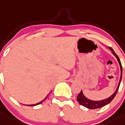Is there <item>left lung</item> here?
Returning <instances> with one entry per match:
<instances>
[{
	"instance_id": "1",
	"label": "left lung",
	"mask_w": 125,
	"mask_h": 125,
	"mask_svg": "<svg viewBox=\"0 0 125 125\" xmlns=\"http://www.w3.org/2000/svg\"><path fill=\"white\" fill-rule=\"evenodd\" d=\"M112 51H113V50L111 48H109ZM113 53L116 56V57L118 59V62H119V63L120 65V67H121V77H120V83L118 84V86L117 87L116 90L115 91L114 94H113L111 96H110L108 98L106 99H104V100L102 101H91L89 100V99H87L86 97H85V96L83 95V93H82V91H81V92L78 94L77 97V101L79 102V103L80 104H81L82 106H84L85 108H87L89 109H97V108H101L103 106H106V104H108L110 103L111 101L113 100L114 99V97H115V95L116 94L117 92L118 91V89H119V87H120V83H121V78H122V65H121V62H120V60L118 57V55L116 54L115 53V52H113Z\"/></svg>"
}]
</instances>
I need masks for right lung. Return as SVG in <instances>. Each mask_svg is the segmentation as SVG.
I'll return each mask as SVG.
<instances>
[{"label": "right lung", "instance_id": "add662e5", "mask_svg": "<svg viewBox=\"0 0 125 125\" xmlns=\"http://www.w3.org/2000/svg\"><path fill=\"white\" fill-rule=\"evenodd\" d=\"M47 97H48V95H47V96H46V98L44 99H43V100L42 101L40 102V103H37V104H31V105H28V106H36V105L40 104H41V103H43V102L44 101H45V99H46V98H47Z\"/></svg>", "mask_w": 125, "mask_h": 125}]
</instances>
